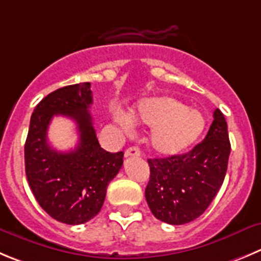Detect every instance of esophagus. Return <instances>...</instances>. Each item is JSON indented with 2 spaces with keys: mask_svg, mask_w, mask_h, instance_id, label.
<instances>
[{
  "mask_svg": "<svg viewBox=\"0 0 261 261\" xmlns=\"http://www.w3.org/2000/svg\"><path fill=\"white\" fill-rule=\"evenodd\" d=\"M140 149H139L138 147H130L126 149L125 152V157H138V155H140Z\"/></svg>",
  "mask_w": 261,
  "mask_h": 261,
  "instance_id": "1",
  "label": "esophagus"
}]
</instances>
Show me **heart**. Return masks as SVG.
I'll list each match as a JSON object with an SVG mask.
<instances>
[{"label":"heart","mask_w":261,"mask_h":261,"mask_svg":"<svg viewBox=\"0 0 261 261\" xmlns=\"http://www.w3.org/2000/svg\"><path fill=\"white\" fill-rule=\"evenodd\" d=\"M113 118L123 131L131 128L130 119L121 113ZM133 121L152 126L149 144L154 152L174 155L191 148L206 128V118L198 109L189 108L176 97L160 95L144 99L131 112Z\"/></svg>","instance_id":"heart-1"}]
</instances>
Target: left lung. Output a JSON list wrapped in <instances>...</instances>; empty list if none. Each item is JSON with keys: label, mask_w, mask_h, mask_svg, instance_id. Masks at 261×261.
<instances>
[{"label": "left lung", "mask_w": 261, "mask_h": 261, "mask_svg": "<svg viewBox=\"0 0 261 261\" xmlns=\"http://www.w3.org/2000/svg\"><path fill=\"white\" fill-rule=\"evenodd\" d=\"M229 154L226 121L215 109L203 142L184 154L148 160L150 176L145 199L153 215L172 225L201 216L223 184Z\"/></svg>", "instance_id": "1"}]
</instances>
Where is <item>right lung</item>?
Instances as JSON below:
<instances>
[{
	"label": "right lung",
	"mask_w": 261,
	"mask_h": 261,
	"mask_svg": "<svg viewBox=\"0 0 261 261\" xmlns=\"http://www.w3.org/2000/svg\"><path fill=\"white\" fill-rule=\"evenodd\" d=\"M90 82L62 87L36 106L24 147L25 175L41 207L53 219L69 225L91 220L100 211L109 181L123 164V152L100 147L89 108ZM54 115H64L77 125L80 142L69 152H58L47 142Z\"/></svg>",
	"instance_id": "right-lung-1"
}]
</instances>
